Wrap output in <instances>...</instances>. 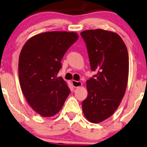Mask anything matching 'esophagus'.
<instances>
[{"mask_svg":"<svg viewBox=\"0 0 147 147\" xmlns=\"http://www.w3.org/2000/svg\"><path fill=\"white\" fill-rule=\"evenodd\" d=\"M71 84L74 88H79L82 85V83L81 82L76 81V80H72Z\"/></svg>","mask_w":147,"mask_h":147,"instance_id":"34e87169","label":"esophagus"}]
</instances>
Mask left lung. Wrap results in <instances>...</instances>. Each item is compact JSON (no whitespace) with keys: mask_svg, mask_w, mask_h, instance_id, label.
Segmentation results:
<instances>
[{"mask_svg":"<svg viewBox=\"0 0 147 147\" xmlns=\"http://www.w3.org/2000/svg\"><path fill=\"white\" fill-rule=\"evenodd\" d=\"M85 42L90 68L97 74L87 81L88 96L82 102L86 118L98 123L109 118L120 105L128 76V54L121 37L102 29L80 33Z\"/></svg>","mask_w":147,"mask_h":147,"instance_id":"1","label":"left lung"}]
</instances>
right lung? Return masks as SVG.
Listing matches in <instances>:
<instances>
[{
	"label": "right lung",
	"instance_id": "obj_1",
	"mask_svg": "<svg viewBox=\"0 0 147 147\" xmlns=\"http://www.w3.org/2000/svg\"><path fill=\"white\" fill-rule=\"evenodd\" d=\"M78 39L73 32H46L31 37L21 50L19 77L22 92L32 108L44 117L57 114L70 93L57 74L64 54Z\"/></svg>",
	"mask_w": 147,
	"mask_h": 147
}]
</instances>
